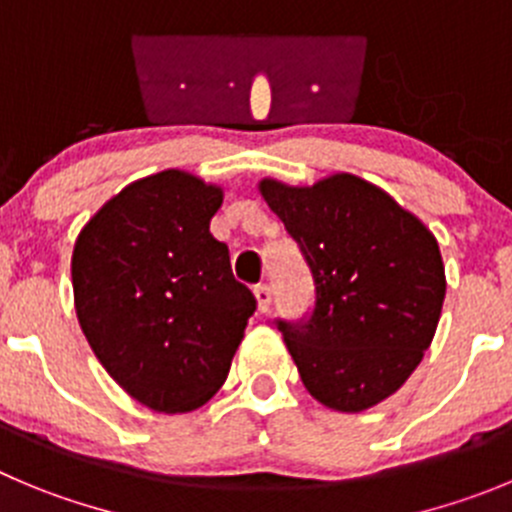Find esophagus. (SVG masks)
I'll return each instance as SVG.
<instances>
[{"instance_id": "34e87169", "label": "esophagus", "mask_w": 512, "mask_h": 512, "mask_svg": "<svg viewBox=\"0 0 512 512\" xmlns=\"http://www.w3.org/2000/svg\"><path fill=\"white\" fill-rule=\"evenodd\" d=\"M252 293H255L257 310H260V313H267V310H270V303H272L270 288H267V285H257V288L252 290Z\"/></svg>"}]
</instances>
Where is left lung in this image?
Listing matches in <instances>:
<instances>
[{
	"instance_id": "8db88e82",
	"label": "left lung",
	"mask_w": 512,
	"mask_h": 512,
	"mask_svg": "<svg viewBox=\"0 0 512 512\" xmlns=\"http://www.w3.org/2000/svg\"><path fill=\"white\" fill-rule=\"evenodd\" d=\"M257 189L315 280L310 321L278 323L305 389L333 412L376 407L414 374L437 333L447 293L437 237L389 191L348 171L303 186L265 176Z\"/></svg>"
}]
</instances>
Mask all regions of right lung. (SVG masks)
<instances>
[{
	"mask_svg": "<svg viewBox=\"0 0 512 512\" xmlns=\"http://www.w3.org/2000/svg\"><path fill=\"white\" fill-rule=\"evenodd\" d=\"M224 189L184 169L131 181L80 229L78 323L111 379L161 414L207 404L245 338L255 295L209 222Z\"/></svg>",
	"mask_w": 512,
	"mask_h": 512,
	"instance_id": "add662e5",
	"label": "right lung"
}]
</instances>
